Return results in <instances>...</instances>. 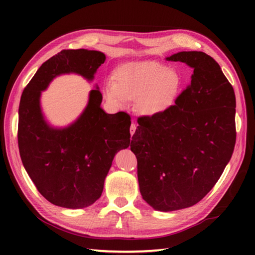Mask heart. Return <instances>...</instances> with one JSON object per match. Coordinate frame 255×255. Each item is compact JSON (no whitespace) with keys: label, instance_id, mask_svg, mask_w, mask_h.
I'll use <instances>...</instances> for the list:
<instances>
[{"label":"heart","instance_id":"b5f03b06","mask_svg":"<svg viewBox=\"0 0 255 255\" xmlns=\"http://www.w3.org/2000/svg\"><path fill=\"white\" fill-rule=\"evenodd\" d=\"M161 88H162V81L160 79H158V82H156V90H155V96H158L161 92Z\"/></svg>","mask_w":255,"mask_h":255}]
</instances>
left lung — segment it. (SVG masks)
Segmentation results:
<instances>
[{
	"instance_id": "8db88e82",
	"label": "left lung",
	"mask_w": 255,
	"mask_h": 255,
	"mask_svg": "<svg viewBox=\"0 0 255 255\" xmlns=\"http://www.w3.org/2000/svg\"><path fill=\"white\" fill-rule=\"evenodd\" d=\"M105 59L96 50H62L41 64L20 97L21 162L38 192L60 207L84 208L101 197L110 161L130 142L131 122L127 113L110 115L102 110L103 96L96 85L77 121L52 127L41 111V92L61 74L75 73L92 81Z\"/></svg>"
}]
</instances>
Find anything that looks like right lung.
Masks as SVG:
<instances>
[{"mask_svg": "<svg viewBox=\"0 0 255 255\" xmlns=\"http://www.w3.org/2000/svg\"><path fill=\"white\" fill-rule=\"evenodd\" d=\"M167 61L194 71L172 105L138 118L130 150L137 156L142 198L160 211L191 207L223 174L236 144V96L219 64L202 51Z\"/></svg>", "mask_w": 255, "mask_h": 255, "instance_id": "obj_1", "label": "right lung"}]
</instances>
